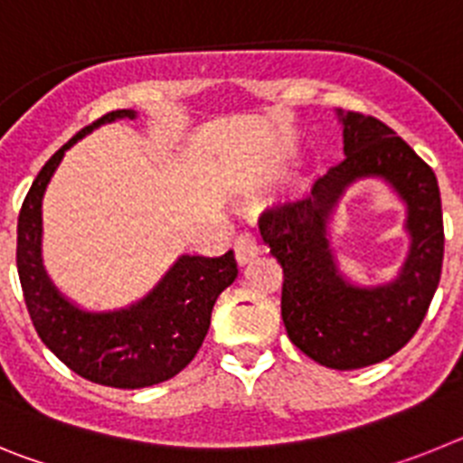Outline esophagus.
Returning <instances> with one entry per match:
<instances>
[{"mask_svg":"<svg viewBox=\"0 0 463 463\" xmlns=\"http://www.w3.org/2000/svg\"><path fill=\"white\" fill-rule=\"evenodd\" d=\"M234 252H236V261H239L241 267H243V264H248V261L255 260L257 255H261V245L255 236L245 232V234H241L239 239H236Z\"/></svg>","mask_w":463,"mask_h":463,"instance_id":"1","label":"esophagus"}]
</instances>
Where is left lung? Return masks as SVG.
<instances>
[{
  "label": "left lung",
  "mask_w": 463,
  "mask_h": 463,
  "mask_svg": "<svg viewBox=\"0 0 463 463\" xmlns=\"http://www.w3.org/2000/svg\"><path fill=\"white\" fill-rule=\"evenodd\" d=\"M345 159L308 196L260 215V232L282 267V322L294 345L326 369L353 371L392 357L422 325L443 269V208L436 174L394 129L373 116L338 110ZM378 175L409 206L411 252L402 276L380 288L340 278L326 224L345 187Z\"/></svg>",
  "instance_id": "8db88e82"
}]
</instances>
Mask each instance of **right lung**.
<instances>
[{
  "label": "right lung",
  "mask_w": 463,
  "mask_h": 463,
  "mask_svg": "<svg viewBox=\"0 0 463 463\" xmlns=\"http://www.w3.org/2000/svg\"><path fill=\"white\" fill-rule=\"evenodd\" d=\"M134 110H110L80 129L48 159L32 183L18 215V264L24 306L36 334L73 373L85 380L138 390L181 373L199 353L220 292L239 276L234 252L220 257L183 255L148 297L116 313H83L52 288L41 267V199L64 150Z\"/></svg>",
  "instance_id": "right-lung-1"
}]
</instances>
